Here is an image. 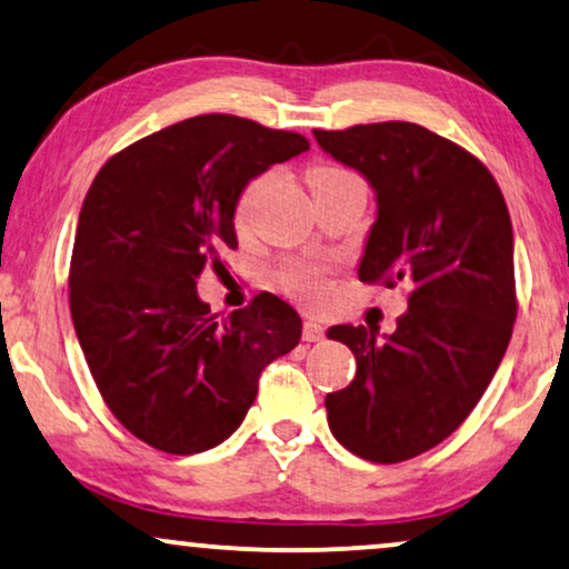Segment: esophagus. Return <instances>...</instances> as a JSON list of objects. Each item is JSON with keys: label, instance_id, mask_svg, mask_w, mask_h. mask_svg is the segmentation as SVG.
Here are the masks:
<instances>
[{"label": "esophagus", "instance_id": "esophagus-1", "mask_svg": "<svg viewBox=\"0 0 569 569\" xmlns=\"http://www.w3.org/2000/svg\"><path fill=\"white\" fill-rule=\"evenodd\" d=\"M302 339H306V341H321L323 339V326L313 321V318H308V321L302 323Z\"/></svg>", "mask_w": 569, "mask_h": 569}]
</instances>
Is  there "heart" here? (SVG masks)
<instances>
[{
    "label": "heart",
    "mask_w": 569,
    "mask_h": 569,
    "mask_svg": "<svg viewBox=\"0 0 569 569\" xmlns=\"http://www.w3.org/2000/svg\"><path fill=\"white\" fill-rule=\"evenodd\" d=\"M339 176H347V173H345V170H339V168L321 166V168L310 170L308 183H310V189H313L316 183L329 181V178H339ZM259 186H261V181H253L243 191V197H240L238 209H236V220L238 222H246L248 214H251V207H253L256 193H259ZM282 284H284V290L300 295L302 300H310V302H318L326 295V279L321 274V269L306 267V263H298V267L284 269L282 271Z\"/></svg>",
    "instance_id": "b5f03b06"
}]
</instances>
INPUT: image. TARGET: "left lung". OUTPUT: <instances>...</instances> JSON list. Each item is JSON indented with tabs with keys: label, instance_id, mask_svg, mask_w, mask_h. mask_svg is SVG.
Wrapping results in <instances>:
<instances>
[{
	"label": "left lung",
	"instance_id": "1",
	"mask_svg": "<svg viewBox=\"0 0 569 569\" xmlns=\"http://www.w3.org/2000/svg\"><path fill=\"white\" fill-rule=\"evenodd\" d=\"M318 147L376 191L357 277L411 287L393 333L331 326L352 349V383L326 396L341 446L376 463L430 450L471 415L516 321L512 224L492 173L409 121L313 129Z\"/></svg>",
	"mask_w": 569,
	"mask_h": 569
}]
</instances>
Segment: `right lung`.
Returning a JSON list of instances; mask_svg holds the SVG:
<instances>
[{
  "mask_svg": "<svg viewBox=\"0 0 569 569\" xmlns=\"http://www.w3.org/2000/svg\"><path fill=\"white\" fill-rule=\"evenodd\" d=\"M308 147L238 116H193L113 154L92 181L69 308L100 396L147 446L173 456L220 446L251 409L261 370L298 347L300 316L277 295L220 318L197 279L238 248L248 181Z\"/></svg>",
  "mask_w": 569,
  "mask_h": 569,
  "instance_id": "obj_1",
  "label": "right lung"
}]
</instances>
